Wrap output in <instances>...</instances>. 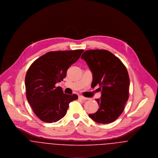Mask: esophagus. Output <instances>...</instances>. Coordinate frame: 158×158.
Masks as SVG:
<instances>
[{
	"instance_id": "1",
	"label": "esophagus",
	"mask_w": 158,
	"mask_h": 158,
	"mask_svg": "<svg viewBox=\"0 0 158 158\" xmlns=\"http://www.w3.org/2000/svg\"><path fill=\"white\" fill-rule=\"evenodd\" d=\"M79 98H80V99H81V100H87V99H88V98L85 97H83V96H82V95H80V96H79Z\"/></svg>"
}]
</instances>
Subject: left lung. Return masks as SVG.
<instances>
[{
    "instance_id": "obj_1",
    "label": "left lung",
    "mask_w": 158,
    "mask_h": 158,
    "mask_svg": "<svg viewBox=\"0 0 158 158\" xmlns=\"http://www.w3.org/2000/svg\"><path fill=\"white\" fill-rule=\"evenodd\" d=\"M92 73L91 86L98 85L99 108L89 117L98 123H110L122 113L129 97L130 78L127 68L112 53L106 50H89L81 56Z\"/></svg>"
}]
</instances>
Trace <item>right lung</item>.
<instances>
[{"mask_svg": "<svg viewBox=\"0 0 158 158\" xmlns=\"http://www.w3.org/2000/svg\"><path fill=\"white\" fill-rule=\"evenodd\" d=\"M83 50L50 52L35 60L25 79L26 96L36 116L47 123L56 122L66 114L69 104L78 98L76 94L63 92L57 83L80 57Z\"/></svg>", "mask_w": 158, "mask_h": 158, "instance_id": "add662e5", "label": "right lung"}]
</instances>
